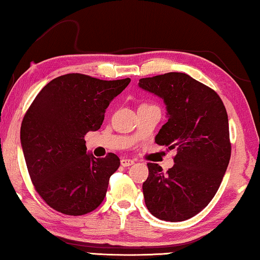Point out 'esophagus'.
I'll return each instance as SVG.
<instances>
[{
  "mask_svg": "<svg viewBox=\"0 0 260 260\" xmlns=\"http://www.w3.org/2000/svg\"><path fill=\"white\" fill-rule=\"evenodd\" d=\"M120 164H121L123 167H129V166L134 165V160H131V158H121Z\"/></svg>",
  "mask_w": 260,
  "mask_h": 260,
  "instance_id": "esophagus-1",
  "label": "esophagus"
}]
</instances>
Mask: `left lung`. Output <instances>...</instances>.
<instances>
[{"label":"left lung","mask_w":260,"mask_h":260,"mask_svg":"<svg viewBox=\"0 0 260 260\" xmlns=\"http://www.w3.org/2000/svg\"><path fill=\"white\" fill-rule=\"evenodd\" d=\"M139 86L164 99L168 121L155 142L176 149L175 165L164 172L147 164L142 190L150 214L181 222L202 211L214 199L231 156L229 120L219 95L181 72L142 78Z\"/></svg>","instance_id":"left-lung-1"}]
</instances>
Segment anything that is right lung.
Returning a JSON list of instances; mask_svg holds the SVG:
<instances>
[{"instance_id":"right-lung-1","label":"right lung","mask_w":260,"mask_h":260,"mask_svg":"<svg viewBox=\"0 0 260 260\" xmlns=\"http://www.w3.org/2000/svg\"><path fill=\"white\" fill-rule=\"evenodd\" d=\"M129 83L68 73L46 84L31 103L21 126L23 154L35 190L56 211L85 215L105 199L120 158L86 154L84 138L100 128L110 103Z\"/></svg>"}]
</instances>
